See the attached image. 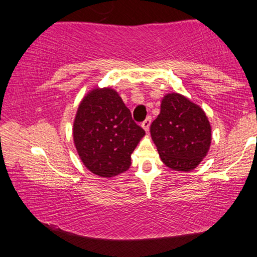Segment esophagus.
<instances>
[{
  "instance_id": "esophagus-1",
  "label": "esophagus",
  "mask_w": 257,
  "mask_h": 257,
  "mask_svg": "<svg viewBox=\"0 0 257 257\" xmlns=\"http://www.w3.org/2000/svg\"><path fill=\"white\" fill-rule=\"evenodd\" d=\"M151 122H152V118L151 116H147V118L143 121L142 122V127L144 128V130L146 133H149V130H150V125H151Z\"/></svg>"
}]
</instances>
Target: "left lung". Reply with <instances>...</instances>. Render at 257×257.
<instances>
[{"label": "left lung", "instance_id": "8db88e82", "mask_svg": "<svg viewBox=\"0 0 257 257\" xmlns=\"http://www.w3.org/2000/svg\"><path fill=\"white\" fill-rule=\"evenodd\" d=\"M151 136L162 162L172 170L191 171L211 145V125L201 107L180 94L165 95L151 124Z\"/></svg>", "mask_w": 257, "mask_h": 257}]
</instances>
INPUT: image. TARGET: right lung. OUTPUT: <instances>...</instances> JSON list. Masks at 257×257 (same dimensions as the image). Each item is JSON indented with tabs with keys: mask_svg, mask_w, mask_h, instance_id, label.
Here are the masks:
<instances>
[{
	"mask_svg": "<svg viewBox=\"0 0 257 257\" xmlns=\"http://www.w3.org/2000/svg\"><path fill=\"white\" fill-rule=\"evenodd\" d=\"M144 135L111 88H95L87 94L73 122L78 155L89 171L104 178L128 170L132 153Z\"/></svg>",
	"mask_w": 257,
	"mask_h": 257,
	"instance_id": "1",
	"label": "right lung"
}]
</instances>
